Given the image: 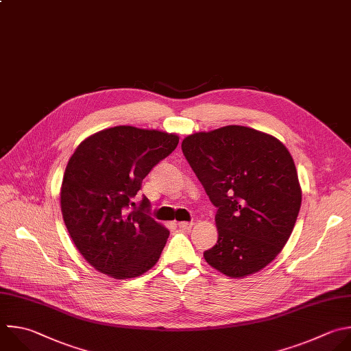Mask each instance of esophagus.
I'll list each match as a JSON object with an SVG mask.
<instances>
[{"mask_svg":"<svg viewBox=\"0 0 351 351\" xmlns=\"http://www.w3.org/2000/svg\"><path fill=\"white\" fill-rule=\"evenodd\" d=\"M179 227L182 230H190L193 227V223L191 221H179Z\"/></svg>","mask_w":351,"mask_h":351,"instance_id":"34e87169","label":"esophagus"}]
</instances>
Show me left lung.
Instances as JSON below:
<instances>
[{
  "label": "left lung",
  "mask_w": 351,
  "mask_h": 351,
  "mask_svg": "<svg viewBox=\"0 0 351 351\" xmlns=\"http://www.w3.org/2000/svg\"><path fill=\"white\" fill-rule=\"evenodd\" d=\"M182 150L217 208L208 265L231 278L266 267L287 244L302 204L288 149L271 135L228 125L184 138Z\"/></svg>",
  "instance_id": "8db88e82"
}]
</instances>
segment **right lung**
Listing matches in <instances>:
<instances>
[{
	"label": "right lung",
	"mask_w": 351,
	"mask_h": 351,
	"mask_svg": "<svg viewBox=\"0 0 351 351\" xmlns=\"http://www.w3.org/2000/svg\"><path fill=\"white\" fill-rule=\"evenodd\" d=\"M154 130L114 127L86 138L64 171L60 206L69 234L97 271L117 280L138 277L160 259L169 231L150 215L143 179L178 146Z\"/></svg>",
	"instance_id": "1"
}]
</instances>
